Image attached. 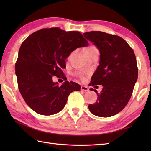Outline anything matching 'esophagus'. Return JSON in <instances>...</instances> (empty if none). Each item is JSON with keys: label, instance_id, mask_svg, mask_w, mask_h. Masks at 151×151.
Listing matches in <instances>:
<instances>
[{"label": "esophagus", "instance_id": "34e87169", "mask_svg": "<svg viewBox=\"0 0 151 151\" xmlns=\"http://www.w3.org/2000/svg\"><path fill=\"white\" fill-rule=\"evenodd\" d=\"M81 90L82 91H89V88L87 87V86H81Z\"/></svg>", "mask_w": 151, "mask_h": 151}]
</instances>
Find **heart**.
<instances>
[{
  "label": "heart",
  "mask_w": 151,
  "mask_h": 151,
  "mask_svg": "<svg viewBox=\"0 0 151 151\" xmlns=\"http://www.w3.org/2000/svg\"><path fill=\"white\" fill-rule=\"evenodd\" d=\"M96 49L95 47H89L88 49Z\"/></svg>",
  "instance_id": "b5f03b06"
}]
</instances>
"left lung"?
Here are the masks:
<instances>
[{
    "label": "left lung",
    "mask_w": 151,
    "mask_h": 151,
    "mask_svg": "<svg viewBox=\"0 0 151 151\" xmlns=\"http://www.w3.org/2000/svg\"><path fill=\"white\" fill-rule=\"evenodd\" d=\"M84 36L100 52L99 66L90 85L102 86L101 93L95 89L97 101L88 106L89 110L98 117L114 116L126 106L137 82L138 70L135 54L127 41L118 36L91 31L84 33Z\"/></svg>",
    "instance_id": "8db88e82"
}]
</instances>
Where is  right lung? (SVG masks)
Segmentation results:
<instances>
[{
	"instance_id": "obj_1",
	"label": "right lung",
	"mask_w": 151,
	"mask_h": 151,
	"mask_svg": "<svg viewBox=\"0 0 151 151\" xmlns=\"http://www.w3.org/2000/svg\"><path fill=\"white\" fill-rule=\"evenodd\" d=\"M88 45L78 31L45 28L30 35L21 44L15 63L19 91L32 110L43 115L58 113L70 93L81 86L65 81L60 86L53 76L63 75L65 60L77 48Z\"/></svg>"
}]
</instances>
